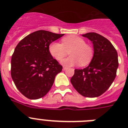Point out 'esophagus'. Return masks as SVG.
<instances>
[{"label":"esophagus","instance_id":"obj_1","mask_svg":"<svg viewBox=\"0 0 128 128\" xmlns=\"http://www.w3.org/2000/svg\"><path fill=\"white\" fill-rule=\"evenodd\" d=\"M67 69V67H66V66H63V70H65Z\"/></svg>","mask_w":128,"mask_h":128}]
</instances>
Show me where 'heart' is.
Masks as SVG:
<instances>
[{
    "mask_svg": "<svg viewBox=\"0 0 128 128\" xmlns=\"http://www.w3.org/2000/svg\"><path fill=\"white\" fill-rule=\"evenodd\" d=\"M51 56L58 61L62 60L68 52L70 56L62 60L63 65L72 66L80 63V66L88 65L94 56L93 48L86 44L83 38L76 36H69L62 40V44L51 43L48 47Z\"/></svg>",
    "mask_w": 128,
    "mask_h": 128,
    "instance_id": "heart-1",
    "label": "heart"
}]
</instances>
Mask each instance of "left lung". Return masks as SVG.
I'll list each match as a JSON object with an SVG mask.
<instances>
[{
  "label": "left lung",
  "instance_id": "8db88e82",
  "mask_svg": "<svg viewBox=\"0 0 128 128\" xmlns=\"http://www.w3.org/2000/svg\"><path fill=\"white\" fill-rule=\"evenodd\" d=\"M82 36L94 45V56L87 67L75 69L70 82L78 93L86 98H96L104 94L114 82L118 66V55L112 43L96 32Z\"/></svg>",
  "mask_w": 128,
  "mask_h": 128
}]
</instances>
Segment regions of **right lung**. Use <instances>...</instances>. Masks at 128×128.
I'll return each mask as SVG.
<instances>
[{
  "label": "right lung",
  "instance_id": "obj_1",
  "mask_svg": "<svg viewBox=\"0 0 128 128\" xmlns=\"http://www.w3.org/2000/svg\"><path fill=\"white\" fill-rule=\"evenodd\" d=\"M64 34L45 30L30 33L15 47L11 62V75L18 90L30 99H38L50 90L62 65L51 56L48 47Z\"/></svg>",
  "mask_w": 128,
  "mask_h": 128
}]
</instances>
